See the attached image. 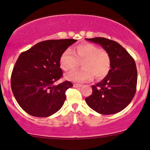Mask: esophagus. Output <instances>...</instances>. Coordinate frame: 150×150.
<instances>
[{
    "instance_id": "obj_1",
    "label": "esophagus",
    "mask_w": 150,
    "mask_h": 150,
    "mask_svg": "<svg viewBox=\"0 0 150 150\" xmlns=\"http://www.w3.org/2000/svg\"><path fill=\"white\" fill-rule=\"evenodd\" d=\"M82 85L81 84H73V86L75 87V88H79V87H81Z\"/></svg>"
}]
</instances>
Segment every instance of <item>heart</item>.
I'll return each mask as SVG.
<instances>
[{
	"label": "heart",
	"mask_w": 150,
	"mask_h": 150,
	"mask_svg": "<svg viewBox=\"0 0 150 150\" xmlns=\"http://www.w3.org/2000/svg\"><path fill=\"white\" fill-rule=\"evenodd\" d=\"M82 59V69L66 74V79L75 82H84L96 78L102 79L107 75L111 68V58L109 53L100 50L99 47L90 43L76 45L73 53L67 49L59 58V65L65 71H71L78 66V62Z\"/></svg>",
	"instance_id": "heart-1"
}]
</instances>
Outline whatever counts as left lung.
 <instances>
[{
	"instance_id": "obj_1",
	"label": "left lung",
	"mask_w": 150,
	"mask_h": 150,
	"mask_svg": "<svg viewBox=\"0 0 150 150\" xmlns=\"http://www.w3.org/2000/svg\"><path fill=\"white\" fill-rule=\"evenodd\" d=\"M86 39L100 44L109 53L111 69L100 82L92 86V94L85 98V101L89 107L100 114L120 112L127 107L136 93L137 70L135 61L116 41L103 37Z\"/></svg>"
}]
</instances>
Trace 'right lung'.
I'll return each mask as SVG.
<instances>
[{
  "mask_svg": "<svg viewBox=\"0 0 150 150\" xmlns=\"http://www.w3.org/2000/svg\"><path fill=\"white\" fill-rule=\"evenodd\" d=\"M76 39H55L39 42L18 57L11 76V87L18 105L33 116L48 117L66 100L69 81L54 85L62 77L61 54Z\"/></svg>",
  "mask_w": 150,
  "mask_h": 150,
  "instance_id": "1",
  "label": "right lung"
}]
</instances>
